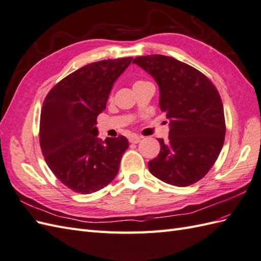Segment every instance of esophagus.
Segmentation results:
<instances>
[{
    "label": "esophagus",
    "mask_w": 261,
    "mask_h": 261,
    "mask_svg": "<svg viewBox=\"0 0 261 261\" xmlns=\"http://www.w3.org/2000/svg\"><path fill=\"white\" fill-rule=\"evenodd\" d=\"M142 138H143V137H141V136L133 135V136H130V137L128 138V141H129V143H132V144H137V143L141 142Z\"/></svg>",
    "instance_id": "34e87169"
}]
</instances>
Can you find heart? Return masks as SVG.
Instances as JSON below:
<instances>
[{
    "mask_svg": "<svg viewBox=\"0 0 261 261\" xmlns=\"http://www.w3.org/2000/svg\"><path fill=\"white\" fill-rule=\"evenodd\" d=\"M139 83H143V81H137V82L135 83V84H139ZM135 84H134V85H135Z\"/></svg>",
    "mask_w": 261,
    "mask_h": 261,
    "instance_id": "b5f03b06",
    "label": "heart"
}]
</instances>
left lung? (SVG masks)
Returning <instances> with one entry per match:
<instances>
[{
	"instance_id": "left-lung-1",
	"label": "left lung",
	"mask_w": 261,
	"mask_h": 261,
	"mask_svg": "<svg viewBox=\"0 0 261 261\" xmlns=\"http://www.w3.org/2000/svg\"><path fill=\"white\" fill-rule=\"evenodd\" d=\"M160 86V106L169 119L166 142L148 162L150 173L169 185L186 187L200 180L220 154L225 141L224 106L206 75L165 55L137 56L133 61Z\"/></svg>"
}]
</instances>
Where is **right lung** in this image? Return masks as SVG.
I'll return each mask as SVG.
<instances>
[{
  "mask_svg": "<svg viewBox=\"0 0 261 261\" xmlns=\"http://www.w3.org/2000/svg\"><path fill=\"white\" fill-rule=\"evenodd\" d=\"M132 57L91 63L67 75L43 101L40 145L49 169L66 187L92 194L115 178L128 148L125 136L97 138L96 119Z\"/></svg>",
  "mask_w": 261,
  "mask_h": 261,
  "instance_id": "add662e5",
  "label": "right lung"
}]
</instances>
